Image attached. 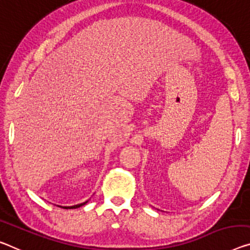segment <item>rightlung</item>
Returning a JSON list of instances; mask_svg holds the SVG:
<instances>
[{
    "instance_id": "obj_1",
    "label": "right lung",
    "mask_w": 250,
    "mask_h": 250,
    "mask_svg": "<svg viewBox=\"0 0 250 250\" xmlns=\"http://www.w3.org/2000/svg\"><path fill=\"white\" fill-rule=\"evenodd\" d=\"M86 203H87V201L83 202V203H79V205L72 206V207H63V209H77V208H79V207H83V205H86Z\"/></svg>"
}]
</instances>
